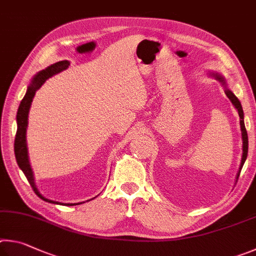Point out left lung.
Here are the masks:
<instances>
[{"instance_id": "obj_1", "label": "left lung", "mask_w": 256, "mask_h": 256, "mask_svg": "<svg viewBox=\"0 0 256 256\" xmlns=\"http://www.w3.org/2000/svg\"><path fill=\"white\" fill-rule=\"evenodd\" d=\"M208 75L210 78H216L219 83H220L224 88H225V93L227 98H230V102L232 103V106H235V109L238 111V116H240V132H242V140H243V155H242V160H240V170L237 172V176H236V181L240 176V170L243 168V165L246 160V158H248V132L245 129V124H244V112H243V108H242V104L238 98H236V96L232 93L230 88H227V82L225 78L222 74L217 73V72H208Z\"/></svg>"}]
</instances>
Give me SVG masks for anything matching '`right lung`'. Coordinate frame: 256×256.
Wrapping results in <instances>:
<instances>
[{
	"instance_id": "1",
	"label": "right lung",
	"mask_w": 256,
	"mask_h": 256,
	"mask_svg": "<svg viewBox=\"0 0 256 256\" xmlns=\"http://www.w3.org/2000/svg\"><path fill=\"white\" fill-rule=\"evenodd\" d=\"M70 66L68 60H60L57 62L55 64L48 66L47 68L38 72L36 74L32 80H31L30 84L28 85V88H26V92L24 94V98L19 106V109L16 112V124H18V130L14 140V154L16 158V163L21 168V171L24 173L26 180L29 181L30 186H32L34 194H37L40 199H42L46 202L55 204H64V206H75V204H80L83 202H78V204H62L58 202V201L49 200L40 194L37 189V186L34 183V172L32 168H31V165L29 162V156H28V147H26V127H28V114L29 110L31 106V102H32V98H34L36 92L42 88V85L46 82V80L52 78V76L60 73L62 70H66L67 67ZM94 199V198H93ZM92 200V199H91Z\"/></svg>"
}]
</instances>
